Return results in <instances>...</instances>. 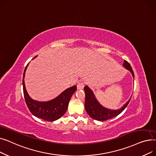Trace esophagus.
Instances as JSON below:
<instances>
[{"instance_id": "1", "label": "esophagus", "mask_w": 156, "mask_h": 156, "mask_svg": "<svg viewBox=\"0 0 156 156\" xmlns=\"http://www.w3.org/2000/svg\"><path fill=\"white\" fill-rule=\"evenodd\" d=\"M77 88L78 89H83L84 88V83L83 82H79L77 85Z\"/></svg>"}]
</instances>
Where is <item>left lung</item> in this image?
I'll use <instances>...</instances> for the list:
<instances>
[{"label":"left lung","mask_w":156,"mask_h":156,"mask_svg":"<svg viewBox=\"0 0 156 156\" xmlns=\"http://www.w3.org/2000/svg\"><path fill=\"white\" fill-rule=\"evenodd\" d=\"M122 66L131 72L134 78V73L129 62L125 60ZM84 90L85 94V108L87 112L92 119L100 121L108 120L119 115L126 108V106L131 100V98H132V97H131L128 101L120 109L113 110L104 108V106H102L98 102L93 91L88 86H85L84 87Z\"/></svg>","instance_id":"1"}]
</instances>
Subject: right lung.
Listing matches in <instances>:
<instances>
[{"instance_id": "obj_1", "label": "right lung", "mask_w": 156, "mask_h": 156, "mask_svg": "<svg viewBox=\"0 0 156 156\" xmlns=\"http://www.w3.org/2000/svg\"><path fill=\"white\" fill-rule=\"evenodd\" d=\"M37 56L34 57V59ZM28 64L24 71L23 87L24 97L30 111L35 116L47 121H54L59 119L66 112L71 97L76 90V86L74 85L67 88L57 97L51 101L40 102L32 99L28 95L24 84V76Z\"/></svg>"}]
</instances>
